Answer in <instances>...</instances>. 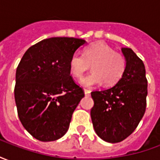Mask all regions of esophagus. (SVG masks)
Instances as JSON below:
<instances>
[{"label": "esophagus", "mask_w": 160, "mask_h": 160, "mask_svg": "<svg viewBox=\"0 0 160 160\" xmlns=\"http://www.w3.org/2000/svg\"><path fill=\"white\" fill-rule=\"evenodd\" d=\"M84 92H85V95L87 96V95H89V94L91 93V91L87 90V89H84Z\"/></svg>", "instance_id": "1"}]
</instances>
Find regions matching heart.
<instances>
[{"label":"heart","instance_id":"obj_1","mask_svg":"<svg viewBox=\"0 0 160 160\" xmlns=\"http://www.w3.org/2000/svg\"><path fill=\"white\" fill-rule=\"evenodd\" d=\"M92 68V72L80 80L83 87H92L104 81L107 86L114 85L120 80L126 68L123 56L104 42L92 43L84 50L83 55L74 53L69 60V69L76 78Z\"/></svg>","mask_w":160,"mask_h":160}]
</instances>
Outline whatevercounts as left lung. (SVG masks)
Masks as SVG:
<instances>
[{
    "mask_svg": "<svg viewBox=\"0 0 160 160\" xmlns=\"http://www.w3.org/2000/svg\"><path fill=\"white\" fill-rule=\"evenodd\" d=\"M126 61L124 73L117 84L106 90L95 91L91 118L94 130L110 143L129 136L144 116L148 80L143 62L129 48H122Z\"/></svg>",
    "mask_w": 160,
    "mask_h": 160,
    "instance_id": "left-lung-1",
    "label": "left lung"
}]
</instances>
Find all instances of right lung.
I'll use <instances>...</instances> for the list:
<instances>
[{
    "label": "right lung",
    "mask_w": 160,
    "mask_h": 160,
    "mask_svg": "<svg viewBox=\"0 0 160 160\" xmlns=\"http://www.w3.org/2000/svg\"><path fill=\"white\" fill-rule=\"evenodd\" d=\"M86 40L50 38L26 50L16 70L14 98L21 123L37 140L53 141L69 128L84 98L70 76L69 60Z\"/></svg>",
    "instance_id": "1"
}]
</instances>
